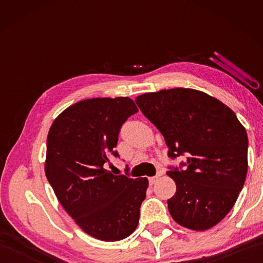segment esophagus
I'll list each match as a JSON object with an SVG mask.
<instances>
[{"label": "esophagus", "mask_w": 263, "mask_h": 263, "mask_svg": "<svg viewBox=\"0 0 263 263\" xmlns=\"http://www.w3.org/2000/svg\"><path fill=\"white\" fill-rule=\"evenodd\" d=\"M159 176H161V174H160V175H157V176H151V177H148L149 184H151V185H153L154 183H157V181L159 180Z\"/></svg>", "instance_id": "obj_1"}]
</instances>
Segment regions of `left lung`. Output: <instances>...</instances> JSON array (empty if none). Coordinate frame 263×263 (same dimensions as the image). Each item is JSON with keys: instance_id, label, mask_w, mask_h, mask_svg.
I'll return each mask as SVG.
<instances>
[{"instance_id": "8db88e82", "label": "left lung", "mask_w": 263, "mask_h": 263, "mask_svg": "<svg viewBox=\"0 0 263 263\" xmlns=\"http://www.w3.org/2000/svg\"><path fill=\"white\" fill-rule=\"evenodd\" d=\"M141 112L162 133L172 159L185 154L184 169L167 175L176 193L168 210L177 224L205 231L224 219L246 180V128L228 105L190 88L163 89L138 96Z\"/></svg>"}]
</instances>
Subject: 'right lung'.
I'll return each mask as SVG.
<instances>
[{"label": "right lung", "mask_w": 263, "mask_h": 263, "mask_svg": "<svg viewBox=\"0 0 263 263\" xmlns=\"http://www.w3.org/2000/svg\"><path fill=\"white\" fill-rule=\"evenodd\" d=\"M138 108L130 97H96L68 106L47 135L45 174L58 201L84 233L118 241L139 222L147 177L130 179L104 169L118 157L121 126Z\"/></svg>", "instance_id": "right-lung-1"}]
</instances>
